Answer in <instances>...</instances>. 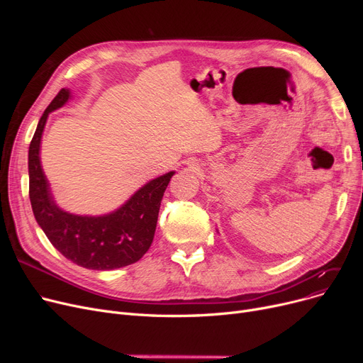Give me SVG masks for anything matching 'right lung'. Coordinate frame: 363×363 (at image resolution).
<instances>
[{"label":"right lung","instance_id":"right-lung-1","mask_svg":"<svg viewBox=\"0 0 363 363\" xmlns=\"http://www.w3.org/2000/svg\"><path fill=\"white\" fill-rule=\"evenodd\" d=\"M70 97L60 89L43 113L29 145V199L35 219L66 259L86 269L110 271L138 262L155 238L160 203L175 172L150 181L110 215L78 216L55 206L41 167L40 145L50 111Z\"/></svg>","mask_w":363,"mask_h":363}]
</instances>
